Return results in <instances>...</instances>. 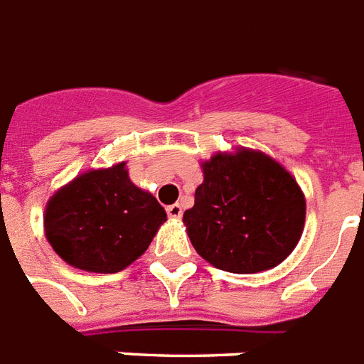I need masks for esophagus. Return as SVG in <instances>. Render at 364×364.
I'll use <instances>...</instances> for the list:
<instances>
[{
	"mask_svg": "<svg viewBox=\"0 0 364 364\" xmlns=\"http://www.w3.org/2000/svg\"><path fill=\"white\" fill-rule=\"evenodd\" d=\"M167 214L168 218H180L182 216V206L178 203H174V205L167 206Z\"/></svg>",
	"mask_w": 364,
	"mask_h": 364,
	"instance_id": "obj_1",
	"label": "esophagus"
}]
</instances>
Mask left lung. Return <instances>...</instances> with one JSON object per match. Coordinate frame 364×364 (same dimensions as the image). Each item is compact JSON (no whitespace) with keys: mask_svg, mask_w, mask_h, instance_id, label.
<instances>
[{"mask_svg":"<svg viewBox=\"0 0 364 364\" xmlns=\"http://www.w3.org/2000/svg\"><path fill=\"white\" fill-rule=\"evenodd\" d=\"M184 223L197 254L216 269L250 274L280 264L297 246L306 203L295 178L261 152L216 154Z\"/></svg>","mask_w":364,"mask_h":364,"instance_id":"left-lung-1","label":"left lung"}]
</instances>
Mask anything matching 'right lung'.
<instances>
[{
  "mask_svg": "<svg viewBox=\"0 0 364 364\" xmlns=\"http://www.w3.org/2000/svg\"><path fill=\"white\" fill-rule=\"evenodd\" d=\"M167 220L158 199L139 190L126 164L88 171L46 205L45 231L63 261L90 272H120L141 257Z\"/></svg>",
  "mask_w": 364,
  "mask_h": 364,
  "instance_id": "1",
  "label": "right lung"
}]
</instances>
